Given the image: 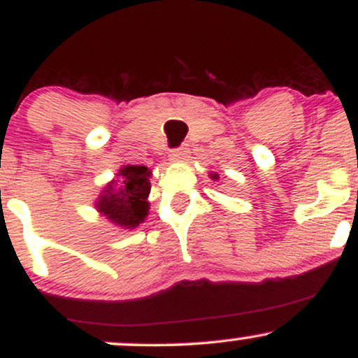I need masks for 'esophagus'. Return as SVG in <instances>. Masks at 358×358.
<instances>
[{
	"label": "esophagus",
	"mask_w": 358,
	"mask_h": 358,
	"mask_svg": "<svg viewBox=\"0 0 358 358\" xmlns=\"http://www.w3.org/2000/svg\"><path fill=\"white\" fill-rule=\"evenodd\" d=\"M187 148L185 146H180V148H175V150H171V153H170V162H173V163H180V162H183L185 158H187Z\"/></svg>",
	"instance_id": "1"
}]
</instances>
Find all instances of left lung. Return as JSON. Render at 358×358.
I'll return each mask as SVG.
<instances>
[{
	"label": "left lung",
	"mask_w": 358,
	"mask_h": 358,
	"mask_svg": "<svg viewBox=\"0 0 358 358\" xmlns=\"http://www.w3.org/2000/svg\"><path fill=\"white\" fill-rule=\"evenodd\" d=\"M212 178H213V176H212Z\"/></svg>",
	"instance_id": "obj_1"
}]
</instances>
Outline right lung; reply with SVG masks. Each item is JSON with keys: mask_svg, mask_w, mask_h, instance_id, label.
<instances>
[{"mask_svg": "<svg viewBox=\"0 0 358 358\" xmlns=\"http://www.w3.org/2000/svg\"><path fill=\"white\" fill-rule=\"evenodd\" d=\"M151 171L146 166L126 165L119 170L117 178L106 185L96 202L102 217L121 229H134L148 215Z\"/></svg>", "mask_w": 358, "mask_h": 358, "instance_id": "obj_1", "label": "right lung"}]
</instances>
